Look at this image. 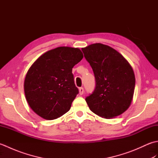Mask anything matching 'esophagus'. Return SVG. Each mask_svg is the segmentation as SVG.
<instances>
[{"instance_id": "1", "label": "esophagus", "mask_w": 158, "mask_h": 158, "mask_svg": "<svg viewBox=\"0 0 158 158\" xmlns=\"http://www.w3.org/2000/svg\"><path fill=\"white\" fill-rule=\"evenodd\" d=\"M79 94L80 95H83V92H84V89H83V88H79Z\"/></svg>"}]
</instances>
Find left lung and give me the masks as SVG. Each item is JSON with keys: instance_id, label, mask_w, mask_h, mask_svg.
<instances>
[{"instance_id": "8db88e82", "label": "left lung", "mask_w": 158, "mask_h": 158, "mask_svg": "<svg viewBox=\"0 0 158 158\" xmlns=\"http://www.w3.org/2000/svg\"><path fill=\"white\" fill-rule=\"evenodd\" d=\"M81 50L95 77L94 90L85 98L89 109L106 119L122 114L130 106L135 91L132 68L108 45L95 43Z\"/></svg>"}]
</instances>
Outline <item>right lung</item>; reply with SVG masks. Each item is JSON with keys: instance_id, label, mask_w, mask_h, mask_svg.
<instances>
[{"instance_id": "add662e5", "label": "right lung", "mask_w": 158, "mask_h": 158, "mask_svg": "<svg viewBox=\"0 0 158 158\" xmlns=\"http://www.w3.org/2000/svg\"><path fill=\"white\" fill-rule=\"evenodd\" d=\"M83 57L78 48L60 47L36 60L24 81L26 98L33 111L48 120L69 111L79 94L72 70Z\"/></svg>"}]
</instances>
